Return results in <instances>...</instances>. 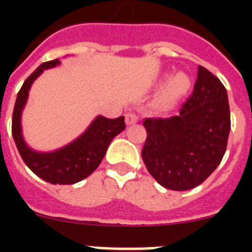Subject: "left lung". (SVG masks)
I'll use <instances>...</instances> for the list:
<instances>
[{
	"label": "left lung",
	"instance_id": "obj_1",
	"mask_svg": "<svg viewBox=\"0 0 252 252\" xmlns=\"http://www.w3.org/2000/svg\"><path fill=\"white\" fill-rule=\"evenodd\" d=\"M59 59L39 65L22 85L17 95L11 120V133L17 149L27 167L51 184H74L86 179L102 162L111 141L126 129L124 119L98 115L86 129L66 145L51 152H37L25 141L22 133V111L29 99L31 85L45 69L60 65Z\"/></svg>",
	"mask_w": 252,
	"mask_h": 252
}]
</instances>
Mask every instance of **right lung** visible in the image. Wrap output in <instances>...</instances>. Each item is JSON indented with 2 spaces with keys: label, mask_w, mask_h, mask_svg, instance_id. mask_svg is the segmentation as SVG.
<instances>
[{
  "label": "right lung",
  "mask_w": 252,
  "mask_h": 252,
  "mask_svg": "<svg viewBox=\"0 0 252 252\" xmlns=\"http://www.w3.org/2000/svg\"><path fill=\"white\" fill-rule=\"evenodd\" d=\"M142 159L162 187L187 191L215 171L226 150L230 111L223 85L200 66L193 93L179 116L152 124Z\"/></svg>",
  "instance_id": "obj_1"
}]
</instances>
